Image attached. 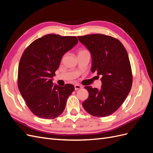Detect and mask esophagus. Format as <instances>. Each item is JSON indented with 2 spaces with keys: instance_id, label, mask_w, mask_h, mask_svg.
Returning a JSON list of instances; mask_svg holds the SVG:
<instances>
[{
  "instance_id": "esophagus-1",
  "label": "esophagus",
  "mask_w": 153,
  "mask_h": 153,
  "mask_svg": "<svg viewBox=\"0 0 153 153\" xmlns=\"http://www.w3.org/2000/svg\"><path fill=\"white\" fill-rule=\"evenodd\" d=\"M82 88V86L80 85H78V84H75V90H78V89H80Z\"/></svg>"
}]
</instances>
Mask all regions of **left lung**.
Masks as SVG:
<instances>
[{
  "mask_svg": "<svg viewBox=\"0 0 153 153\" xmlns=\"http://www.w3.org/2000/svg\"><path fill=\"white\" fill-rule=\"evenodd\" d=\"M89 51L91 71L101 75V89L85 86L89 97L82 103L86 112L95 117L115 112L126 100L132 85V72L128 55L120 41L112 36L95 34L78 36Z\"/></svg>",
  "mask_w": 153,
  "mask_h": 153,
  "instance_id": "1",
  "label": "left lung"
}]
</instances>
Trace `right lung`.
Returning a JSON list of instances; mask_svg holds the SVG:
<instances>
[{"instance_id": "right-lung-1", "label": "right lung", "mask_w": 153, "mask_h": 153, "mask_svg": "<svg viewBox=\"0 0 153 153\" xmlns=\"http://www.w3.org/2000/svg\"><path fill=\"white\" fill-rule=\"evenodd\" d=\"M78 42L75 36L47 34L34 41L23 53L18 66V87L36 116L52 119L63 112L75 87L53 84V76L63 55Z\"/></svg>"}]
</instances>
